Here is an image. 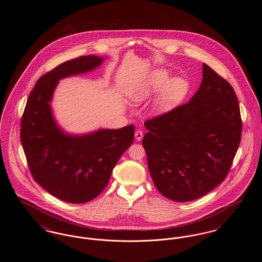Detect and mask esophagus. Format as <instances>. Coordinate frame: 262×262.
<instances>
[{
	"label": "esophagus",
	"mask_w": 262,
	"mask_h": 262,
	"mask_svg": "<svg viewBox=\"0 0 262 262\" xmlns=\"http://www.w3.org/2000/svg\"><path fill=\"white\" fill-rule=\"evenodd\" d=\"M135 137H136V139H137V141H140L142 139V137H143V133L140 129H138V130L136 132Z\"/></svg>",
	"instance_id": "obj_1"
}]
</instances>
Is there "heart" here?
<instances>
[{"label": "heart", "instance_id": "b5f03b06", "mask_svg": "<svg viewBox=\"0 0 262 262\" xmlns=\"http://www.w3.org/2000/svg\"><path fill=\"white\" fill-rule=\"evenodd\" d=\"M158 91L155 110L167 112L185 99L188 92V82L183 77L170 78L166 70L156 69L133 82L127 88V96L134 103H141Z\"/></svg>", "mask_w": 262, "mask_h": 262}]
</instances>
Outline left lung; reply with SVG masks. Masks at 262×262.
I'll use <instances>...</instances> for the list:
<instances>
[{
  "mask_svg": "<svg viewBox=\"0 0 262 262\" xmlns=\"http://www.w3.org/2000/svg\"><path fill=\"white\" fill-rule=\"evenodd\" d=\"M192 98L144 123L148 169L160 193L198 200L227 177L237 153L242 119L234 88L206 63Z\"/></svg>",
  "mask_w": 262,
  "mask_h": 262,
  "instance_id": "8db88e82",
  "label": "left lung"
}]
</instances>
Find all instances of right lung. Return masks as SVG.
<instances>
[{"label": "right lung", "instance_id": "add662e5", "mask_svg": "<svg viewBox=\"0 0 262 262\" xmlns=\"http://www.w3.org/2000/svg\"><path fill=\"white\" fill-rule=\"evenodd\" d=\"M104 60L95 55L81 56L41 76L23 115L20 139L31 174L38 185L66 202L85 203L98 196L134 142L133 125L74 135L63 130L53 115L51 102L59 81L89 73Z\"/></svg>", "mask_w": 262, "mask_h": 262}]
</instances>
